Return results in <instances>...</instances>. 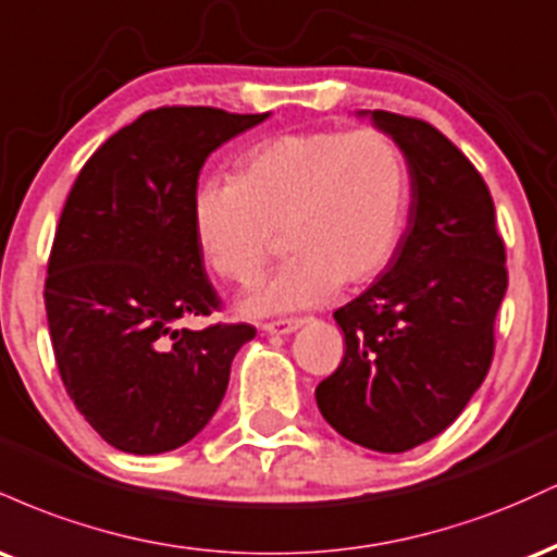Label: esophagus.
<instances>
[{"mask_svg": "<svg viewBox=\"0 0 557 557\" xmlns=\"http://www.w3.org/2000/svg\"><path fill=\"white\" fill-rule=\"evenodd\" d=\"M300 324H304L300 319H277V322L261 324V332H267V335H290Z\"/></svg>", "mask_w": 557, "mask_h": 557, "instance_id": "obj_1", "label": "esophagus"}]
</instances>
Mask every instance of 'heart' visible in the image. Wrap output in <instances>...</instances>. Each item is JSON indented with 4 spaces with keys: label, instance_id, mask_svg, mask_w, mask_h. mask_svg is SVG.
Segmentation results:
<instances>
[{
    "label": "heart",
    "instance_id": "obj_1",
    "mask_svg": "<svg viewBox=\"0 0 557 557\" xmlns=\"http://www.w3.org/2000/svg\"><path fill=\"white\" fill-rule=\"evenodd\" d=\"M411 207L398 140L376 127L285 133L251 149L238 183L194 196L198 251L222 277L253 283L285 233L290 261L240 300L248 317L306 309L393 264Z\"/></svg>",
    "mask_w": 557,
    "mask_h": 557
}]
</instances>
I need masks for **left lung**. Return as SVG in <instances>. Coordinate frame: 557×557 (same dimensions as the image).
Masks as SVG:
<instances>
[{
	"instance_id": "left-lung-1",
	"label": "left lung",
	"mask_w": 557,
	"mask_h": 557,
	"mask_svg": "<svg viewBox=\"0 0 557 557\" xmlns=\"http://www.w3.org/2000/svg\"><path fill=\"white\" fill-rule=\"evenodd\" d=\"M359 117L398 140L411 207L393 264L335 311L345 356L317 406L350 443L406 453L445 432L487 376L505 246L482 175L437 127L382 110Z\"/></svg>"
}]
</instances>
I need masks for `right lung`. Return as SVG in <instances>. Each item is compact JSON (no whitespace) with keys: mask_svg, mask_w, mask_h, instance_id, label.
<instances>
[{"mask_svg":"<svg viewBox=\"0 0 557 557\" xmlns=\"http://www.w3.org/2000/svg\"><path fill=\"white\" fill-rule=\"evenodd\" d=\"M267 117L151 110L104 140L70 190L44 287L49 335L75 408L117 450L157 456L194 440L257 335L177 322L220 306L194 235L203 162Z\"/></svg>","mask_w":557,"mask_h":557,"instance_id":"1","label":"right lung"}]
</instances>
